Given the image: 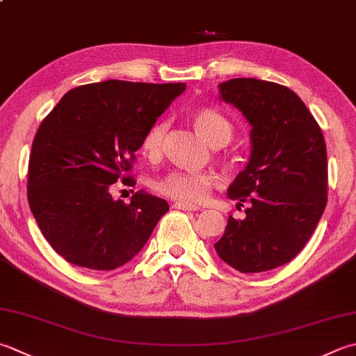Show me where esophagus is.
Returning <instances> with one entry per match:
<instances>
[{"instance_id":"1","label":"esophagus","mask_w":356,"mask_h":356,"mask_svg":"<svg viewBox=\"0 0 356 356\" xmlns=\"http://www.w3.org/2000/svg\"><path fill=\"white\" fill-rule=\"evenodd\" d=\"M174 208H177V210H184V211H197L199 208L196 205H191V204H184V202H176V204L172 205Z\"/></svg>"}]
</instances>
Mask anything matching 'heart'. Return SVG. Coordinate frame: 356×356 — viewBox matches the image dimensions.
Masks as SVG:
<instances>
[{
    "label": "heart",
    "instance_id": "obj_1",
    "mask_svg": "<svg viewBox=\"0 0 356 356\" xmlns=\"http://www.w3.org/2000/svg\"><path fill=\"white\" fill-rule=\"evenodd\" d=\"M191 120L199 134L211 146H222L233 136V124L219 111L211 108H199L193 113ZM166 122H156L145 132L142 138V151L151 159L162 152ZM219 184L218 174L213 171H185L171 170L152 182V188L165 197L184 204H199L205 200L213 188Z\"/></svg>",
    "mask_w": 356,
    "mask_h": 356
}]
</instances>
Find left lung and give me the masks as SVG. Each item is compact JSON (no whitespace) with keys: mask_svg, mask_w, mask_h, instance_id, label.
I'll return each mask as SVG.
<instances>
[{"mask_svg":"<svg viewBox=\"0 0 356 356\" xmlns=\"http://www.w3.org/2000/svg\"><path fill=\"white\" fill-rule=\"evenodd\" d=\"M219 90L252 124V156L228 188L229 199L250 204L247 218L229 216L214 248L242 273L273 270L301 252L327 205L323 131L293 90L277 83L232 79Z\"/></svg>","mask_w":356,"mask_h":356,"instance_id":"8db88e82","label":"left lung"}]
</instances>
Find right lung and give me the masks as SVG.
<instances>
[{
  "mask_svg": "<svg viewBox=\"0 0 356 356\" xmlns=\"http://www.w3.org/2000/svg\"><path fill=\"white\" fill-rule=\"evenodd\" d=\"M184 90V83H90L63 95L41 122L27 200L46 241L67 262L90 270L123 266L170 210L143 191L129 204L114 200L109 188L132 179L145 132Z\"/></svg>",
  "mask_w": 356,
  "mask_h": 356,
  "instance_id": "right-lung-1",
  "label": "right lung"
}]
</instances>
